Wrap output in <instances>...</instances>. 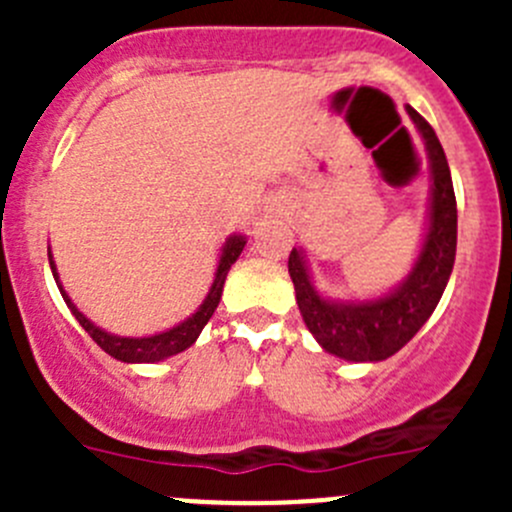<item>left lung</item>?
<instances>
[{"mask_svg": "<svg viewBox=\"0 0 512 512\" xmlns=\"http://www.w3.org/2000/svg\"><path fill=\"white\" fill-rule=\"evenodd\" d=\"M406 111L426 143L428 165H431V205H428L426 237H423L421 252L409 277L384 297L364 299V302H337V299L322 297L314 289L302 250L292 247L289 252V277L294 282L297 307L304 324L319 347L339 359L384 361L399 352L404 344H409L418 329L428 322L436 304L441 302V294L456 262L458 210L446 153L426 118L411 106H406Z\"/></svg>", "mask_w": 512, "mask_h": 512, "instance_id": "8db88e82", "label": "left lung"}]
</instances>
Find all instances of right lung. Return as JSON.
I'll list each match as a JSON object with an SVG mask.
<instances>
[{
    "mask_svg": "<svg viewBox=\"0 0 512 512\" xmlns=\"http://www.w3.org/2000/svg\"><path fill=\"white\" fill-rule=\"evenodd\" d=\"M245 242L247 240L242 235L227 237V242L223 245V255H220V262H218V272H215L213 287H210L208 297L203 299V304L198 307V312L190 314L185 322L175 324V327L168 329V332L153 334V337H118V334L103 332L101 327H96L91 319H86L84 314L76 309V304L71 302L69 294L64 292V287H61V282H59V275H56L54 260H51V250H49V265H51V272H54L56 285H59L61 297H64V302L69 304L71 314H74L76 322H79L81 327L89 332V337L94 339L103 352L111 354L113 359H118V361H126V364H153V361H163V359H168V356L180 354V352H185L188 347H193L195 339L200 337L203 327L208 324V319L213 317V312L218 309L220 297H223V285H225L227 272H230V267L235 265V260L240 257Z\"/></svg>",
    "mask_w": 512,
    "mask_h": 512,
    "instance_id": "add662e5",
    "label": "right lung"
}]
</instances>
